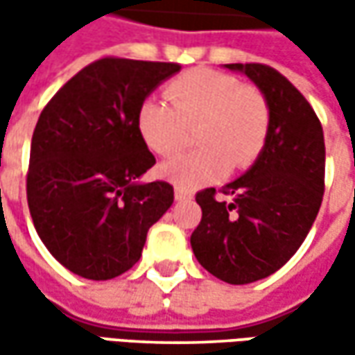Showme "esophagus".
Instances as JSON below:
<instances>
[{
	"mask_svg": "<svg viewBox=\"0 0 355 355\" xmlns=\"http://www.w3.org/2000/svg\"><path fill=\"white\" fill-rule=\"evenodd\" d=\"M191 191L189 189H184V187H175V199L178 201H185V199H191Z\"/></svg>",
	"mask_w": 355,
	"mask_h": 355,
	"instance_id": "34e87169",
	"label": "esophagus"
}]
</instances>
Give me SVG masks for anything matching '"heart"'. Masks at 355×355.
Wrapping results in <instances>:
<instances>
[{
    "mask_svg": "<svg viewBox=\"0 0 355 355\" xmlns=\"http://www.w3.org/2000/svg\"><path fill=\"white\" fill-rule=\"evenodd\" d=\"M166 101L146 98L138 108V132L159 157L175 156L198 126L196 152L175 157L162 175L184 189L215 184L229 168H249L265 148L270 106L265 92L215 69H191L166 87Z\"/></svg>",
    "mask_w": 355,
    "mask_h": 355,
    "instance_id": "b5f03b06",
    "label": "heart"
}]
</instances>
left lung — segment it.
<instances>
[{"mask_svg":"<svg viewBox=\"0 0 355 355\" xmlns=\"http://www.w3.org/2000/svg\"><path fill=\"white\" fill-rule=\"evenodd\" d=\"M265 92L270 130L261 156L239 180L198 191L201 221L191 233L199 265L229 284L266 279L298 251L324 198L326 146L314 108L277 69L233 62Z\"/></svg>","mask_w":355,"mask_h":355,"instance_id":"left-lung-1","label":"left lung"}]
</instances>
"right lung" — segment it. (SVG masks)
I'll use <instances>...</instances> for the list:
<instances>
[{"label": "right lung", "mask_w": 355, "mask_h": 355, "mask_svg": "<svg viewBox=\"0 0 355 355\" xmlns=\"http://www.w3.org/2000/svg\"><path fill=\"white\" fill-rule=\"evenodd\" d=\"M180 69L103 57L67 80L37 120L27 170L31 219L49 252L83 279L110 280L132 268L148 229L173 203L168 182H138L156 157L136 116Z\"/></svg>", "instance_id": "add662e5"}]
</instances>
